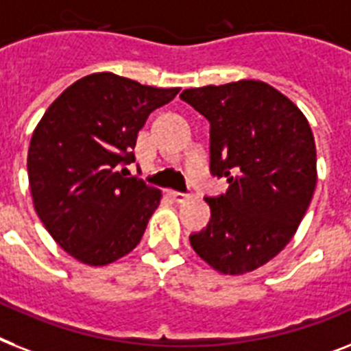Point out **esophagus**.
Here are the masks:
<instances>
[{"instance_id":"34e87169","label":"esophagus","mask_w":351,"mask_h":351,"mask_svg":"<svg viewBox=\"0 0 351 351\" xmlns=\"http://www.w3.org/2000/svg\"><path fill=\"white\" fill-rule=\"evenodd\" d=\"M169 196L176 204H184V202H187L191 198L189 195H184V193H178V191H169Z\"/></svg>"}]
</instances>
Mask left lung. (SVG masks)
Listing matches in <instances>:
<instances>
[{
  "mask_svg": "<svg viewBox=\"0 0 351 351\" xmlns=\"http://www.w3.org/2000/svg\"><path fill=\"white\" fill-rule=\"evenodd\" d=\"M180 99L210 122V171L229 191L205 198L207 229L191 247L221 274L240 276L287 247L317 184L315 142L303 111L263 81L189 88Z\"/></svg>",
  "mask_w": 351,
  "mask_h": 351,
  "instance_id": "1",
  "label": "left lung"
}]
</instances>
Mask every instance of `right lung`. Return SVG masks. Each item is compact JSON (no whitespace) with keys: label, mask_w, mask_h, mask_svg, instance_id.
<instances>
[{"label":"right lung","mask_w":351,"mask_h":351,"mask_svg":"<svg viewBox=\"0 0 351 351\" xmlns=\"http://www.w3.org/2000/svg\"><path fill=\"white\" fill-rule=\"evenodd\" d=\"M178 92L92 73L68 86L37 122L27 160L34 209L77 261L104 267L141 243L162 191L121 166L135 162L147 115Z\"/></svg>","instance_id":"1"}]
</instances>
